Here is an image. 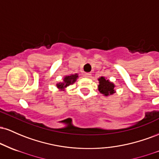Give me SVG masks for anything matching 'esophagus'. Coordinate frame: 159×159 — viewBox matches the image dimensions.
<instances>
[{"label": "esophagus", "instance_id": "34e87169", "mask_svg": "<svg viewBox=\"0 0 159 159\" xmlns=\"http://www.w3.org/2000/svg\"><path fill=\"white\" fill-rule=\"evenodd\" d=\"M84 76L86 78H90L91 76V73H90V72H86V73H84Z\"/></svg>", "mask_w": 159, "mask_h": 159}]
</instances>
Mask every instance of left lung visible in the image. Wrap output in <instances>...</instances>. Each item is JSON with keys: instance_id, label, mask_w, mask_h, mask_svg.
Segmentation results:
<instances>
[{"instance_id": "8db88e82", "label": "left lung", "mask_w": 159, "mask_h": 159, "mask_svg": "<svg viewBox=\"0 0 159 159\" xmlns=\"http://www.w3.org/2000/svg\"><path fill=\"white\" fill-rule=\"evenodd\" d=\"M99 85H98V90L101 93L105 96H108L114 93V85L108 80H106L104 77L99 78Z\"/></svg>"}]
</instances>
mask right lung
I'll return each mask as SVG.
<instances>
[{"mask_svg": "<svg viewBox=\"0 0 159 159\" xmlns=\"http://www.w3.org/2000/svg\"><path fill=\"white\" fill-rule=\"evenodd\" d=\"M78 77V76L77 74L72 75H69V76H66V77L64 78V79H63V81L64 82H63V83L57 84V86L58 88H61V89L64 88V87H66L67 86L72 84L75 81L76 78H77Z\"/></svg>", "mask_w": 159, "mask_h": 159, "instance_id": "obj_1", "label": "right lung"}]
</instances>
